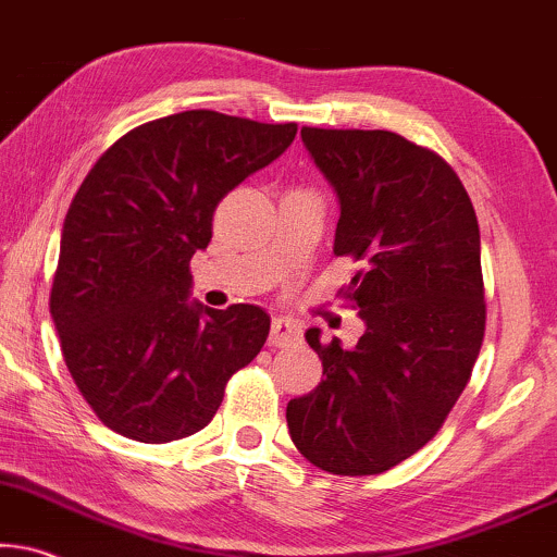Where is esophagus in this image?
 <instances>
[{"label": "esophagus", "mask_w": 557, "mask_h": 557, "mask_svg": "<svg viewBox=\"0 0 557 557\" xmlns=\"http://www.w3.org/2000/svg\"><path fill=\"white\" fill-rule=\"evenodd\" d=\"M298 342H300L298 323L287 319H272V329H270L272 347H290V344H298Z\"/></svg>", "instance_id": "34e87169"}]
</instances>
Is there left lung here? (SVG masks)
Segmentation results:
<instances>
[{
  "label": "left lung",
  "mask_w": 557,
  "mask_h": 557,
  "mask_svg": "<svg viewBox=\"0 0 557 557\" xmlns=\"http://www.w3.org/2000/svg\"><path fill=\"white\" fill-rule=\"evenodd\" d=\"M300 138L339 197L334 255L364 262L344 293L364 334L344 349L306 331L326 377L287 404V429L326 473H385L440 432L481 351L478 218L453 166L398 133Z\"/></svg>",
  "instance_id": "obj_1"
}]
</instances>
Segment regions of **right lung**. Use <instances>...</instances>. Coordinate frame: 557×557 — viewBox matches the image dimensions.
I'll return each instance as SVG.
<instances>
[{
  "mask_svg": "<svg viewBox=\"0 0 557 557\" xmlns=\"http://www.w3.org/2000/svg\"><path fill=\"white\" fill-rule=\"evenodd\" d=\"M295 133V123L177 112L117 138L76 189L51 315L76 388L112 432L149 445L200 432L228 377L264 347L262 308L189 300V259L210 244L218 202Z\"/></svg>",
  "mask_w": 557,
  "mask_h": 557,
  "instance_id": "1",
  "label": "right lung"
}]
</instances>
